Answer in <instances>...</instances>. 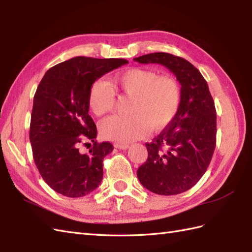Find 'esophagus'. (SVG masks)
<instances>
[{
    "instance_id": "34e87169",
    "label": "esophagus",
    "mask_w": 252,
    "mask_h": 252,
    "mask_svg": "<svg viewBox=\"0 0 252 252\" xmlns=\"http://www.w3.org/2000/svg\"><path fill=\"white\" fill-rule=\"evenodd\" d=\"M115 147L118 149H127L130 147L129 144H119V143H116L115 144Z\"/></svg>"
}]
</instances>
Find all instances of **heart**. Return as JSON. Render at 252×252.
Wrapping results in <instances>:
<instances>
[{
	"mask_svg": "<svg viewBox=\"0 0 252 252\" xmlns=\"http://www.w3.org/2000/svg\"><path fill=\"white\" fill-rule=\"evenodd\" d=\"M110 87L132 97L129 117L111 116L99 126L100 135L116 143H130L147 130H160L174 119L181 104V88L170 76H158L151 69L131 68L110 79ZM89 108L100 117L114 107L115 98L104 83L95 82L89 93Z\"/></svg>",
	"mask_w": 252,
	"mask_h": 252,
	"instance_id": "b5f03b06",
	"label": "heart"
}]
</instances>
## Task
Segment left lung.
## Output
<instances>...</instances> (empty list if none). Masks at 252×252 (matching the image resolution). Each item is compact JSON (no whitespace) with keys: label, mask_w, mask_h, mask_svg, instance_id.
<instances>
[{"label":"left lung","mask_w":252,"mask_h":252,"mask_svg":"<svg viewBox=\"0 0 252 252\" xmlns=\"http://www.w3.org/2000/svg\"><path fill=\"white\" fill-rule=\"evenodd\" d=\"M134 61L164 66L181 84L178 114L145 144L148 157L136 171L141 184L155 194H181L201 179L211 161L217 140L215 101L200 71L184 58L159 52Z\"/></svg>","instance_id":"obj_1"}]
</instances>
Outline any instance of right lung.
<instances>
[{
  "label": "right lung",
  "mask_w": 252,
  "mask_h": 252,
  "mask_svg": "<svg viewBox=\"0 0 252 252\" xmlns=\"http://www.w3.org/2000/svg\"><path fill=\"white\" fill-rule=\"evenodd\" d=\"M126 63L121 58L73 57L49 69L36 89L29 134L32 154L46 184L63 196L83 197L103 180V160L114 146L95 141L89 93L96 80ZM83 137L94 143L88 154L78 152Z\"/></svg>",
  "instance_id": "1"
}]
</instances>
